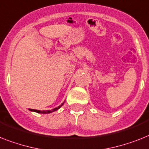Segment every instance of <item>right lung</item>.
Masks as SVG:
<instances>
[{
    "instance_id": "1",
    "label": "right lung",
    "mask_w": 149,
    "mask_h": 149,
    "mask_svg": "<svg viewBox=\"0 0 149 149\" xmlns=\"http://www.w3.org/2000/svg\"><path fill=\"white\" fill-rule=\"evenodd\" d=\"M64 102H65V101H64L63 102L61 105H60V106H58V107H56V108L53 109L51 110H43V111H40V110H36V109H29V110L30 111H31V112H37V113H42V114H48V113H51V112H55V111H56V110H58L61 107V106H63L64 104Z\"/></svg>"
}]
</instances>
